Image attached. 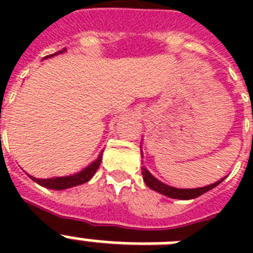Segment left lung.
<instances>
[{
  "mask_svg": "<svg viewBox=\"0 0 253 253\" xmlns=\"http://www.w3.org/2000/svg\"><path fill=\"white\" fill-rule=\"evenodd\" d=\"M142 174L143 180H144L148 188L155 190V192L160 193V194H164V196L169 197V198H176V200H193V198H197V197L202 196L204 193L211 190L212 188H215L216 185H219L224 180V178H222V180L216 181V182L211 185H208V186H204V188L178 189L169 186V185L164 184L162 181H159L158 178H155L146 168H142Z\"/></svg>",
  "mask_w": 253,
  "mask_h": 253,
  "instance_id": "1",
  "label": "left lung"
}]
</instances>
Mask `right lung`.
<instances>
[{
    "mask_svg": "<svg viewBox=\"0 0 253 253\" xmlns=\"http://www.w3.org/2000/svg\"><path fill=\"white\" fill-rule=\"evenodd\" d=\"M64 51L65 49H63V51H59V52L53 53V55L64 52ZM53 55H49V56L45 57H51L53 56ZM101 162H102V152L98 155V158L95 159L90 166H87L86 168L83 169L81 172L76 173V174H72V176L52 177V178H35V177L30 176V178H33L35 182H38V184L42 185V186H44V188L55 189V190H63V189L72 188V186H77V185L87 182L91 177L94 176V173L97 172V169H98Z\"/></svg>",
    "mask_w": 253,
    "mask_h": 253,
    "instance_id": "add662e5",
    "label": "right lung"
}]
</instances>
